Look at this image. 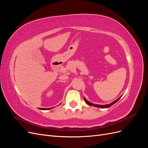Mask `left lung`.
Listing matches in <instances>:
<instances>
[{
  "instance_id": "8db88e82",
  "label": "left lung",
  "mask_w": 148,
  "mask_h": 148,
  "mask_svg": "<svg viewBox=\"0 0 148 148\" xmlns=\"http://www.w3.org/2000/svg\"><path fill=\"white\" fill-rule=\"evenodd\" d=\"M122 96H120L119 98H118V99L117 100L114 101V102L110 103V104H106V105H99V104H93V103H91L90 102H89L88 100H86V99L85 97H84V101L86 102V104L89 106H94V107H98V108H102V109H104V108H109V107H111L112 105H114L115 102H117L120 99V97Z\"/></svg>"
}]
</instances>
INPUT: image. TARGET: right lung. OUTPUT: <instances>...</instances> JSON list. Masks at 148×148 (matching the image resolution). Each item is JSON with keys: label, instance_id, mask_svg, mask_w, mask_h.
I'll list each match as a JSON object with an SVG mask.
<instances>
[{"label": "right lung", "instance_id": "1", "mask_svg": "<svg viewBox=\"0 0 148 148\" xmlns=\"http://www.w3.org/2000/svg\"><path fill=\"white\" fill-rule=\"evenodd\" d=\"M52 108H53V107H51V108H47V109L46 108H38V109L40 110H49V109H51Z\"/></svg>", "mask_w": 148, "mask_h": 148}]
</instances>
